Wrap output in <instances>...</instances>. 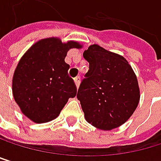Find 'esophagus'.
<instances>
[{"mask_svg":"<svg viewBox=\"0 0 161 161\" xmlns=\"http://www.w3.org/2000/svg\"><path fill=\"white\" fill-rule=\"evenodd\" d=\"M74 82H75L76 87L78 88V87H79V84H80V77H79V76H77V77L74 78Z\"/></svg>","mask_w":161,"mask_h":161,"instance_id":"obj_1","label":"esophagus"}]
</instances>
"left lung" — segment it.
<instances>
[{
  "mask_svg": "<svg viewBox=\"0 0 161 161\" xmlns=\"http://www.w3.org/2000/svg\"><path fill=\"white\" fill-rule=\"evenodd\" d=\"M89 70L80 83L77 98L86 121L110 130L125 123L135 111L140 92L137 78L120 55L94 44L83 53Z\"/></svg>",
  "mask_w": 161,
  "mask_h": 161,
  "instance_id": "obj_1",
  "label": "left lung"
}]
</instances>
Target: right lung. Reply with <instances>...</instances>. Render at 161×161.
I'll return each instance as SVG.
<instances>
[{
    "label": "right lung",
    "instance_id": "right-lung-1",
    "mask_svg": "<svg viewBox=\"0 0 161 161\" xmlns=\"http://www.w3.org/2000/svg\"><path fill=\"white\" fill-rule=\"evenodd\" d=\"M81 45L73 41L46 38L31 47L14 71L12 92L22 113L33 122L47 123L59 116L77 88L64 62L70 48Z\"/></svg>",
    "mask_w": 161,
    "mask_h": 161
}]
</instances>
